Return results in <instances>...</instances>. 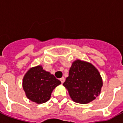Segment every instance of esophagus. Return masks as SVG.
Listing matches in <instances>:
<instances>
[{
  "mask_svg": "<svg viewBox=\"0 0 123 123\" xmlns=\"http://www.w3.org/2000/svg\"><path fill=\"white\" fill-rule=\"evenodd\" d=\"M65 78H63V77H62V78H60V81H61V82H62V83H63L65 81Z\"/></svg>",
  "mask_w": 123,
  "mask_h": 123,
  "instance_id": "34e87169",
  "label": "esophagus"
}]
</instances>
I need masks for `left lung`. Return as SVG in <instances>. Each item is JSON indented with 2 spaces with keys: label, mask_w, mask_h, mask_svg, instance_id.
<instances>
[{
  "label": "left lung",
  "mask_w": 123,
  "mask_h": 123,
  "mask_svg": "<svg viewBox=\"0 0 123 123\" xmlns=\"http://www.w3.org/2000/svg\"><path fill=\"white\" fill-rule=\"evenodd\" d=\"M63 85L74 102L86 104L100 94L103 81L99 72L93 65L77 60L72 63L68 76Z\"/></svg>",
  "instance_id": "8db88e82"
}]
</instances>
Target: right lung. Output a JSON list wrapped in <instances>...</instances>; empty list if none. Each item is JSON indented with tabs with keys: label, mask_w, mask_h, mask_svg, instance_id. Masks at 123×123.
Instances as JSON below:
<instances>
[{
	"label": "right lung",
	"mask_w": 123,
	"mask_h": 123,
	"mask_svg": "<svg viewBox=\"0 0 123 123\" xmlns=\"http://www.w3.org/2000/svg\"><path fill=\"white\" fill-rule=\"evenodd\" d=\"M61 81L50 72L43 69L42 65L29 68L24 76L22 86L29 100L38 104L47 102L53 90Z\"/></svg>",
	"instance_id": "right-lung-1"
}]
</instances>
